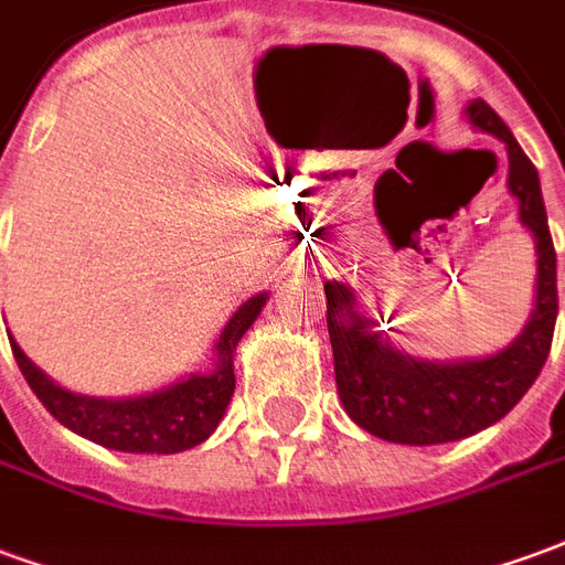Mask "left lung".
<instances>
[{"mask_svg":"<svg viewBox=\"0 0 565 565\" xmlns=\"http://www.w3.org/2000/svg\"><path fill=\"white\" fill-rule=\"evenodd\" d=\"M466 117L509 150V190L521 205V223L535 238V308L521 335L481 360H417L393 348L391 339L375 330V320L356 311L348 284H323L335 384L344 412L366 433L399 445L457 441L502 420L539 379L557 323V254L547 230L539 172L484 99L466 105Z\"/></svg>","mask_w":565,"mask_h":565,"instance_id":"left-lung-1","label":"left lung"}]
</instances>
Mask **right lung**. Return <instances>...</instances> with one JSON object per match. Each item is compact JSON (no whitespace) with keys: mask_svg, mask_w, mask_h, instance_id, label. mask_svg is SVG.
<instances>
[{"mask_svg":"<svg viewBox=\"0 0 565 565\" xmlns=\"http://www.w3.org/2000/svg\"><path fill=\"white\" fill-rule=\"evenodd\" d=\"M266 294H257L238 308L217 339V366L209 375H186L162 391L129 396V399H99L63 391L44 375L30 356L11 339V351L23 379L42 405L72 433L90 438L96 445L127 454H178L196 448L199 441L217 429L226 405L235 393L233 351L238 339L266 306Z\"/></svg>","mask_w":565,"mask_h":565,"instance_id":"add662e5","label":"right lung"}]
</instances>
